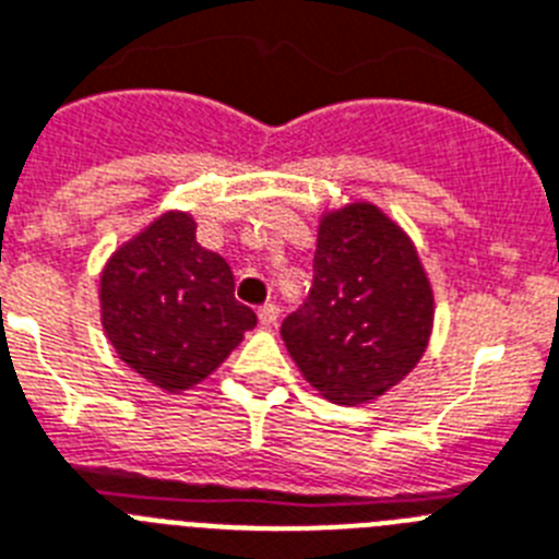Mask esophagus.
<instances>
[{
  "label": "esophagus",
  "mask_w": 559,
  "mask_h": 559,
  "mask_svg": "<svg viewBox=\"0 0 559 559\" xmlns=\"http://www.w3.org/2000/svg\"><path fill=\"white\" fill-rule=\"evenodd\" d=\"M281 316V309L275 307V304H264V307L258 309V321L264 323V326H272V323L278 321Z\"/></svg>",
  "instance_id": "obj_1"
}]
</instances>
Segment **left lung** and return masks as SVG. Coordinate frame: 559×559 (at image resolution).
I'll return each instance as SVG.
<instances>
[{
	"label": "left lung",
	"mask_w": 559,
	"mask_h": 559,
	"mask_svg": "<svg viewBox=\"0 0 559 559\" xmlns=\"http://www.w3.org/2000/svg\"><path fill=\"white\" fill-rule=\"evenodd\" d=\"M307 301L281 337L312 386L332 403H367L424 358L435 298L415 243L374 204H346L318 227Z\"/></svg>",
	"instance_id": "left-lung-1"
}]
</instances>
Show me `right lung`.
<instances>
[{
  "label": "right lung",
  "mask_w": 559,
  "mask_h": 559,
  "mask_svg": "<svg viewBox=\"0 0 559 559\" xmlns=\"http://www.w3.org/2000/svg\"><path fill=\"white\" fill-rule=\"evenodd\" d=\"M102 323L112 349L153 386H195L255 326L236 301V278L218 252L195 241L187 213H164L121 243L102 272Z\"/></svg>",
  "instance_id": "obj_1"
}]
</instances>
